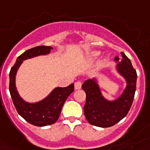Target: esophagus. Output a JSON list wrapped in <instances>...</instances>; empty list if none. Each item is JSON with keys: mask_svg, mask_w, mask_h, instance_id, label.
<instances>
[{"mask_svg": "<svg viewBox=\"0 0 150 150\" xmlns=\"http://www.w3.org/2000/svg\"><path fill=\"white\" fill-rule=\"evenodd\" d=\"M82 86V82L81 81H77L75 83V89H80Z\"/></svg>", "mask_w": 150, "mask_h": 150, "instance_id": "esophagus-1", "label": "esophagus"}]
</instances>
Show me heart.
I'll list each match as a JSON object with an SVG mask.
<instances>
[{
	"label": "heart",
	"instance_id": "obj_1",
	"mask_svg": "<svg viewBox=\"0 0 150 150\" xmlns=\"http://www.w3.org/2000/svg\"><path fill=\"white\" fill-rule=\"evenodd\" d=\"M98 55H99V53H97V52H95V53H92V57H93V58H96V57H97ZM105 63H106L105 60L102 61V62H101V66H104V65H105Z\"/></svg>",
	"mask_w": 150,
	"mask_h": 150
}]
</instances>
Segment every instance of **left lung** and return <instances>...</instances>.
Masks as SVG:
<instances>
[{"mask_svg":"<svg viewBox=\"0 0 150 150\" xmlns=\"http://www.w3.org/2000/svg\"><path fill=\"white\" fill-rule=\"evenodd\" d=\"M121 56L122 59L117 69L126 79L127 87L117 100L115 101L105 100L101 96L95 79H88L83 83L82 88L86 93V102L83 106L84 115L92 125L100 127L114 126L127 115L132 105L137 87V71L131 60L122 52ZM115 61H119V57H115Z\"/></svg>","mask_w":150,"mask_h":150,"instance_id":"left-lung-1","label":"left lung"}]
</instances>
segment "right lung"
Listing matches in <instances>:
<instances>
[{
	"mask_svg": "<svg viewBox=\"0 0 150 150\" xmlns=\"http://www.w3.org/2000/svg\"><path fill=\"white\" fill-rule=\"evenodd\" d=\"M53 48L51 46H36L25 51L11 67L9 72V89L17 111L27 122L34 126L44 127L53 124L60 116L62 108L67 97L74 91V83L66 88H56L45 99L35 104L25 102L18 95L15 87V75L23 61L28 58L47 54Z\"/></svg>",
	"mask_w": 150,
	"mask_h": 150,
	"instance_id": "add662e5",
	"label": "right lung"
}]
</instances>
